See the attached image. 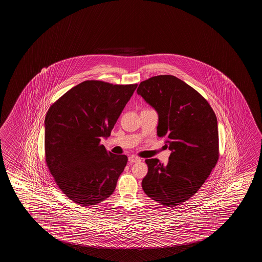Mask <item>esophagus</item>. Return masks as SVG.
<instances>
[{
  "label": "esophagus",
  "instance_id": "esophagus-1",
  "mask_svg": "<svg viewBox=\"0 0 262 262\" xmlns=\"http://www.w3.org/2000/svg\"><path fill=\"white\" fill-rule=\"evenodd\" d=\"M141 160L142 159L136 157V156H129V163H137V162H140Z\"/></svg>",
  "mask_w": 262,
  "mask_h": 262
}]
</instances>
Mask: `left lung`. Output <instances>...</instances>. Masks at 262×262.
<instances>
[{"label": "left lung", "instance_id": "8db88e82", "mask_svg": "<svg viewBox=\"0 0 262 262\" xmlns=\"http://www.w3.org/2000/svg\"><path fill=\"white\" fill-rule=\"evenodd\" d=\"M137 94L157 112V135L171 150L166 164L145 160L142 189L163 206H178L198 192L217 162L216 117L196 90L171 75L141 82Z\"/></svg>", "mask_w": 262, "mask_h": 262}]
</instances>
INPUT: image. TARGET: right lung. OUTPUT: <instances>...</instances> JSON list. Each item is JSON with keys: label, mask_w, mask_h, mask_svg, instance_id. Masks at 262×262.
<instances>
[{"label": "right lung", "mask_w": 262, "mask_h": 262, "mask_svg": "<svg viewBox=\"0 0 262 262\" xmlns=\"http://www.w3.org/2000/svg\"><path fill=\"white\" fill-rule=\"evenodd\" d=\"M137 84L97 80L78 84L48 110L45 119L46 161L56 185L80 206L110 198L127 164L100 144L128 103Z\"/></svg>", "instance_id": "right-lung-1"}]
</instances>
